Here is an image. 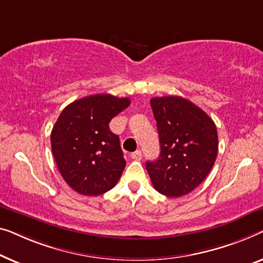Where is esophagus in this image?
Returning a JSON list of instances; mask_svg holds the SVG:
<instances>
[{
  "mask_svg": "<svg viewBox=\"0 0 263 263\" xmlns=\"http://www.w3.org/2000/svg\"><path fill=\"white\" fill-rule=\"evenodd\" d=\"M131 158H132V160H135V161H140V160H142V151L137 150V151H135V153H132Z\"/></svg>",
  "mask_w": 263,
  "mask_h": 263,
  "instance_id": "1",
  "label": "esophagus"
}]
</instances>
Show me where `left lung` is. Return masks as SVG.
<instances>
[{
  "mask_svg": "<svg viewBox=\"0 0 263 263\" xmlns=\"http://www.w3.org/2000/svg\"><path fill=\"white\" fill-rule=\"evenodd\" d=\"M150 103L161 153L158 160L146 162V170L158 193L182 197L206 179L216 162V124L201 108L181 96L153 98Z\"/></svg>",
  "mask_w": 263,
  "mask_h": 263,
  "instance_id": "1",
  "label": "left lung"
}]
</instances>
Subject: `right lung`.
<instances>
[{"mask_svg":"<svg viewBox=\"0 0 263 263\" xmlns=\"http://www.w3.org/2000/svg\"><path fill=\"white\" fill-rule=\"evenodd\" d=\"M130 102L128 98L95 94L71 102L59 114L51 149L62 177L77 193L95 197L119 181L126 162L109 121Z\"/></svg>","mask_w":263,"mask_h":263,"instance_id":"obj_1","label":"right lung"}]
</instances>
